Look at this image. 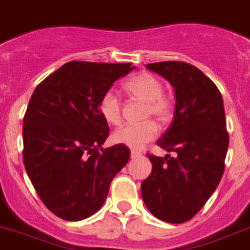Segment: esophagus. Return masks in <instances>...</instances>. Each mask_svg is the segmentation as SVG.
Segmentation results:
<instances>
[{"instance_id":"esophagus-1","label":"esophagus","mask_w":250,"mask_h":250,"mask_svg":"<svg viewBox=\"0 0 250 250\" xmlns=\"http://www.w3.org/2000/svg\"><path fill=\"white\" fill-rule=\"evenodd\" d=\"M140 155H141V153H140V151H137V150H132V151H131V157L132 158L140 157Z\"/></svg>"}]
</instances>
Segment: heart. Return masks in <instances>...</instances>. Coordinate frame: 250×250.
Instances as JSON below:
<instances>
[{
  "instance_id": "b5f03b06",
  "label": "heart",
  "mask_w": 250,
  "mask_h": 250,
  "mask_svg": "<svg viewBox=\"0 0 250 250\" xmlns=\"http://www.w3.org/2000/svg\"><path fill=\"white\" fill-rule=\"evenodd\" d=\"M127 88L135 96L147 101V115L158 119H167L172 111L171 100L163 95V83L150 73H141L127 82ZM103 118L110 125H119L122 121L121 99L114 90L103 95L99 104ZM158 135V125L149 121L141 125H125L113 133V141L131 149H141L144 145L154 140Z\"/></svg>"
}]
</instances>
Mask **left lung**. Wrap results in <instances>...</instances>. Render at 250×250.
Returning <instances> with one entry per match:
<instances>
[{
  "mask_svg": "<svg viewBox=\"0 0 250 250\" xmlns=\"http://www.w3.org/2000/svg\"><path fill=\"white\" fill-rule=\"evenodd\" d=\"M174 90L173 122L157 145L176 157L149 155L151 173L141 184L150 213L169 224L191 220L220 184L229 147L222 95L196 66L182 62L147 64Z\"/></svg>",
  "mask_w": 250,
  "mask_h": 250,
  "instance_id": "left-lung-1",
  "label": "left lung"
}]
</instances>
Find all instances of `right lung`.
Here are the masks:
<instances>
[{
  "mask_svg": "<svg viewBox=\"0 0 250 250\" xmlns=\"http://www.w3.org/2000/svg\"><path fill=\"white\" fill-rule=\"evenodd\" d=\"M131 62H69L43 79L23 121L25 171L43 204L66 221L92 216L131 151L104 149L109 125L99 110L103 95L127 76Z\"/></svg>",
  "mask_w": 250,
  "mask_h": 250,
  "instance_id": "right-lung-1",
  "label": "right lung"
}]
</instances>
